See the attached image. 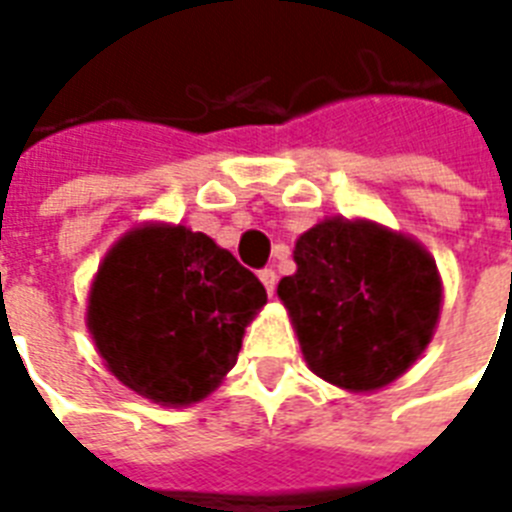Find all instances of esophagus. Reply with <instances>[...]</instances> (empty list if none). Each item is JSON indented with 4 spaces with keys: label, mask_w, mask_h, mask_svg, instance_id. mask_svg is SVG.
I'll return each instance as SVG.
<instances>
[{
    "label": "esophagus",
    "mask_w": 512,
    "mask_h": 512,
    "mask_svg": "<svg viewBox=\"0 0 512 512\" xmlns=\"http://www.w3.org/2000/svg\"><path fill=\"white\" fill-rule=\"evenodd\" d=\"M259 280H261V285L267 288L269 296H275V285H277L275 269H261V272H259Z\"/></svg>",
    "instance_id": "1"
}]
</instances>
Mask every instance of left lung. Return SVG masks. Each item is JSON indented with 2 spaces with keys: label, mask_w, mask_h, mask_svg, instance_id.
<instances>
[{
  "label": "left lung",
  "mask_w": 512,
  "mask_h": 512,
  "mask_svg": "<svg viewBox=\"0 0 512 512\" xmlns=\"http://www.w3.org/2000/svg\"><path fill=\"white\" fill-rule=\"evenodd\" d=\"M293 261L277 296L317 378L367 394L418 362L444 301L425 245L370 219L327 216L298 235Z\"/></svg>",
  "instance_id": "8db88e82"
}]
</instances>
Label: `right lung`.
I'll return each instance as SVG.
<instances>
[{"label":"right lung","instance_id":"obj_1","mask_svg":"<svg viewBox=\"0 0 512 512\" xmlns=\"http://www.w3.org/2000/svg\"><path fill=\"white\" fill-rule=\"evenodd\" d=\"M267 304L259 277L185 224L142 222L94 272L87 327L105 367L161 407H190L235 367Z\"/></svg>","mask_w":512,"mask_h":512}]
</instances>
